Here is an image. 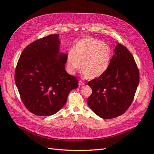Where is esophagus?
I'll list each match as a JSON object with an SVG mask.
<instances>
[{
	"instance_id": "34e87169",
	"label": "esophagus",
	"mask_w": 154,
	"mask_h": 154,
	"mask_svg": "<svg viewBox=\"0 0 154 154\" xmlns=\"http://www.w3.org/2000/svg\"><path fill=\"white\" fill-rule=\"evenodd\" d=\"M84 85V83L82 81V80H79V86H83Z\"/></svg>"
}]
</instances>
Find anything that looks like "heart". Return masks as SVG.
Returning <instances> with one entry per match:
<instances>
[{"mask_svg": "<svg viewBox=\"0 0 154 154\" xmlns=\"http://www.w3.org/2000/svg\"><path fill=\"white\" fill-rule=\"evenodd\" d=\"M112 52L106 43L95 38L79 40L67 55L66 67L69 73L74 74L81 69L86 79H94L101 76L108 69Z\"/></svg>", "mask_w": 154, "mask_h": 154, "instance_id": "b5f03b06", "label": "heart"}]
</instances>
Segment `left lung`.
<instances>
[{
  "instance_id": "left-lung-1",
  "label": "left lung",
  "mask_w": 154,
  "mask_h": 154,
  "mask_svg": "<svg viewBox=\"0 0 154 154\" xmlns=\"http://www.w3.org/2000/svg\"><path fill=\"white\" fill-rule=\"evenodd\" d=\"M108 69L88 82L92 93L87 99L91 109L106 119L116 118L131 106L139 83V70L132 54L117 44Z\"/></svg>"
}]
</instances>
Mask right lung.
Wrapping results in <instances>:
<instances>
[{
    "mask_svg": "<svg viewBox=\"0 0 154 154\" xmlns=\"http://www.w3.org/2000/svg\"><path fill=\"white\" fill-rule=\"evenodd\" d=\"M58 34L48 35L23 50L15 71V82L21 100L32 114L49 116L67 102L78 79L66 71L67 54H59Z\"/></svg>",
    "mask_w": 154,
    "mask_h": 154,
    "instance_id": "obj_1",
    "label": "right lung"
}]
</instances>
